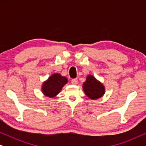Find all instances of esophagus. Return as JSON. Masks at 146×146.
I'll use <instances>...</instances> for the list:
<instances>
[{
  "label": "esophagus",
  "instance_id": "esophagus-1",
  "mask_svg": "<svg viewBox=\"0 0 146 146\" xmlns=\"http://www.w3.org/2000/svg\"><path fill=\"white\" fill-rule=\"evenodd\" d=\"M71 83L73 85H76L78 84V80L76 78L72 79V81H71Z\"/></svg>",
  "mask_w": 146,
  "mask_h": 146
}]
</instances>
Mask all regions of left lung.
<instances>
[{
    "mask_svg": "<svg viewBox=\"0 0 146 146\" xmlns=\"http://www.w3.org/2000/svg\"><path fill=\"white\" fill-rule=\"evenodd\" d=\"M82 88L85 94L94 100L100 98L106 92L104 85L91 74L87 76L86 81L83 83Z\"/></svg>",
    "mask_w": 146,
    "mask_h": 146,
    "instance_id": "1",
    "label": "left lung"
}]
</instances>
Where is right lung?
I'll list each match as a JSON object with an SVG mask.
<instances>
[{"label":"right lung","instance_id":"right-lung-1","mask_svg":"<svg viewBox=\"0 0 146 146\" xmlns=\"http://www.w3.org/2000/svg\"><path fill=\"white\" fill-rule=\"evenodd\" d=\"M67 78L62 76L60 74H52L46 80L43 82L41 86V91L46 97L50 98H54L60 92L64 86L68 83Z\"/></svg>","mask_w":146,"mask_h":146}]
</instances>
